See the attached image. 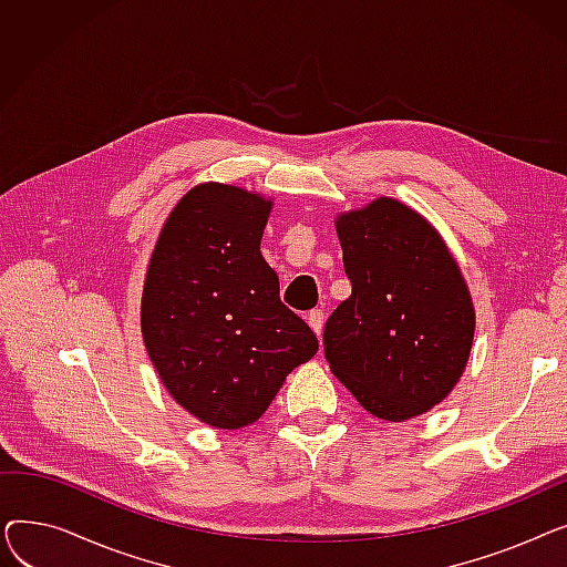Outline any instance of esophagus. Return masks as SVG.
Instances as JSON below:
<instances>
[{
    "label": "esophagus",
    "instance_id": "esophagus-1",
    "mask_svg": "<svg viewBox=\"0 0 567 567\" xmlns=\"http://www.w3.org/2000/svg\"><path fill=\"white\" fill-rule=\"evenodd\" d=\"M308 323H310V329L317 333V338H321L323 312H321V310H310V312H308Z\"/></svg>",
    "mask_w": 567,
    "mask_h": 567
}]
</instances>
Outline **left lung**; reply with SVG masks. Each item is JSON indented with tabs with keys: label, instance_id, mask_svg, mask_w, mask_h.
<instances>
[{
	"label": "left lung",
	"instance_id": "1",
	"mask_svg": "<svg viewBox=\"0 0 567 567\" xmlns=\"http://www.w3.org/2000/svg\"><path fill=\"white\" fill-rule=\"evenodd\" d=\"M351 296L323 326L333 374L365 411L402 423L460 381L475 310L441 234L413 208L379 197L336 220Z\"/></svg>",
	"mask_w": 567,
	"mask_h": 567
}]
</instances>
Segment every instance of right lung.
<instances>
[{
    "instance_id": "1",
    "label": "right lung",
    "mask_w": 567,
    "mask_h": 567,
    "mask_svg": "<svg viewBox=\"0 0 567 567\" xmlns=\"http://www.w3.org/2000/svg\"><path fill=\"white\" fill-rule=\"evenodd\" d=\"M271 199L199 184L172 208L142 291V338L169 395L197 421L238 430L261 419L319 342L280 301L259 252Z\"/></svg>"
}]
</instances>
